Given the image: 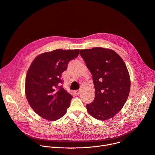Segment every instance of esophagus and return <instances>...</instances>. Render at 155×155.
Returning <instances> with one entry per match:
<instances>
[{
  "label": "esophagus",
  "instance_id": "1",
  "mask_svg": "<svg viewBox=\"0 0 155 155\" xmlns=\"http://www.w3.org/2000/svg\"><path fill=\"white\" fill-rule=\"evenodd\" d=\"M81 90H77V91H75V93H76V94H77V95H79V94L81 93Z\"/></svg>",
  "mask_w": 155,
  "mask_h": 155
}]
</instances>
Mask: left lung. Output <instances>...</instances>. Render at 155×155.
<instances>
[{
  "label": "left lung",
  "instance_id": "8db88e82",
  "mask_svg": "<svg viewBox=\"0 0 155 155\" xmlns=\"http://www.w3.org/2000/svg\"><path fill=\"white\" fill-rule=\"evenodd\" d=\"M93 76L95 98L86 105L89 114L106 120L121 110L128 97L131 81L124 62L112 49L94 48L80 50Z\"/></svg>",
  "mask_w": 155,
  "mask_h": 155
}]
</instances>
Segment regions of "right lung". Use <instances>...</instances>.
<instances>
[{
    "instance_id": "right-lung-1",
    "label": "right lung",
    "mask_w": 155,
    "mask_h": 155,
    "mask_svg": "<svg viewBox=\"0 0 155 155\" xmlns=\"http://www.w3.org/2000/svg\"><path fill=\"white\" fill-rule=\"evenodd\" d=\"M79 49H56L36 57L27 71L25 93L35 113L45 120L56 121L64 115L72 96L60 86L61 74Z\"/></svg>"
}]
</instances>
